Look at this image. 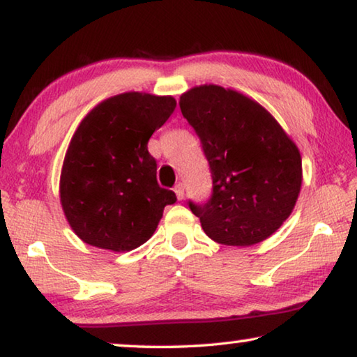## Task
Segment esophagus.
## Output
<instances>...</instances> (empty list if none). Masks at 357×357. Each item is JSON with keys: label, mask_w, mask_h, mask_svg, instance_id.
Returning <instances> with one entry per match:
<instances>
[{"label": "esophagus", "mask_w": 357, "mask_h": 357, "mask_svg": "<svg viewBox=\"0 0 357 357\" xmlns=\"http://www.w3.org/2000/svg\"><path fill=\"white\" fill-rule=\"evenodd\" d=\"M174 191H175V196H177V199H178V201H182V199H183V196H185L183 183H177V185H175Z\"/></svg>", "instance_id": "esophagus-1"}]
</instances>
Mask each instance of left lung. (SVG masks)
Masks as SVG:
<instances>
[{
  "label": "left lung",
  "instance_id": "obj_1",
  "mask_svg": "<svg viewBox=\"0 0 357 357\" xmlns=\"http://www.w3.org/2000/svg\"><path fill=\"white\" fill-rule=\"evenodd\" d=\"M180 109L201 139L213 191L190 201L204 232L221 245L250 247L271 237L289 217L302 186L297 145L255 99L220 85L180 96Z\"/></svg>",
  "mask_w": 357,
  "mask_h": 357
}]
</instances>
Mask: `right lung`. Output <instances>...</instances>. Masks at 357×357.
Returning <instances> with one entry per match:
<instances>
[{
	"label": "right lung",
	"instance_id": "add662e5",
	"mask_svg": "<svg viewBox=\"0 0 357 357\" xmlns=\"http://www.w3.org/2000/svg\"><path fill=\"white\" fill-rule=\"evenodd\" d=\"M175 106L172 96L128 91L104 99L80 121L64 155L60 202L82 242L120 253L153 236L177 197L158 185L147 144Z\"/></svg>",
	"mask_w": 357,
	"mask_h": 357
}]
</instances>
